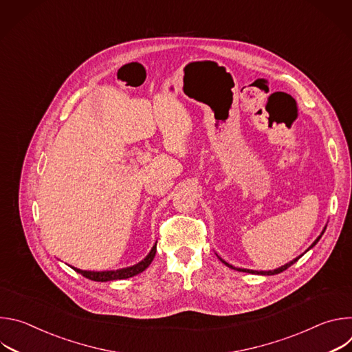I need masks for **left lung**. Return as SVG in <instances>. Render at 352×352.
Wrapping results in <instances>:
<instances>
[{"instance_id": "left-lung-1", "label": "left lung", "mask_w": 352, "mask_h": 352, "mask_svg": "<svg viewBox=\"0 0 352 352\" xmlns=\"http://www.w3.org/2000/svg\"><path fill=\"white\" fill-rule=\"evenodd\" d=\"M324 231H326V227L323 228V231L320 232V235H319V236H318V238H316V239L314 241V243H312V245H311V246H309V248H308V249L305 250V252H308V250H309V249H312V248H314V246H315V245H316V243L319 242V239L322 238V235H323V232H324ZM305 252H304V254H305ZM304 254H302V255H304ZM302 255H299V256H296V258H295V259H292L291 262H288V263H285L284 266H281V267H277V269H274V270H261V272H259V270H249V269H241V267H234L232 265H230V263H227L226 261H223V259H221V258H220L219 255H217V256H219V259H220V261H221V262H223V263H224L226 266H228V267H231V269H234V270H238V272H245V273H252V274H262V276H273V274H278V273H281V272L287 270V269H288V267H289L291 265H294V263H295V262H296V261H298V259H299L300 256H302Z\"/></svg>"}]
</instances>
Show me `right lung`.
I'll return each mask as SVG.
<instances>
[{"label":"right lung","instance_id":"add662e5","mask_svg":"<svg viewBox=\"0 0 352 352\" xmlns=\"http://www.w3.org/2000/svg\"><path fill=\"white\" fill-rule=\"evenodd\" d=\"M157 242L153 245V248L150 249V252L147 254V256L140 261L139 263L133 265V266H129V267H124V269H117V270H104V272H91V270H80V269H76V267H72L75 272L80 273L83 277L89 278V280H93V281H102V283H106V281H113V280H122V278H129V277H133L139 273H142L143 270H146L148 267V265L153 262L155 256H156V250H157Z\"/></svg>","mask_w":352,"mask_h":352}]
</instances>
